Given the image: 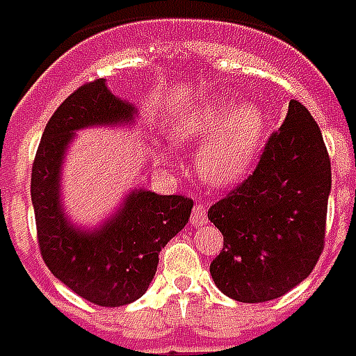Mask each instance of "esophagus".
<instances>
[{"instance_id": "1", "label": "esophagus", "mask_w": 356, "mask_h": 356, "mask_svg": "<svg viewBox=\"0 0 356 356\" xmlns=\"http://www.w3.org/2000/svg\"><path fill=\"white\" fill-rule=\"evenodd\" d=\"M190 222L193 224V226H199V224L207 222V209L201 205V203H195V205H193V209H191Z\"/></svg>"}]
</instances>
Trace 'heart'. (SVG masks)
Segmentation results:
<instances>
[{"mask_svg":"<svg viewBox=\"0 0 356 356\" xmlns=\"http://www.w3.org/2000/svg\"><path fill=\"white\" fill-rule=\"evenodd\" d=\"M264 132V113L253 103L236 109L230 103L207 102L176 120L174 136L180 142H203L197 170L214 186L239 182L253 165Z\"/></svg>","mask_w":356,"mask_h":356,"instance_id":"heart-1","label":"heart"}]
</instances>
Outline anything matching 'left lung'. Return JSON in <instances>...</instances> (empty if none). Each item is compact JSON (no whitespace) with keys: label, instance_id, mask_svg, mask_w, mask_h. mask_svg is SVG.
<instances>
[{"label":"left lung","instance_id":"1","mask_svg":"<svg viewBox=\"0 0 356 356\" xmlns=\"http://www.w3.org/2000/svg\"><path fill=\"white\" fill-rule=\"evenodd\" d=\"M330 188L322 132L293 99L253 172L209 209L224 236L211 263L216 287L241 303H264L301 284L324 249Z\"/></svg>","mask_w":356,"mask_h":356}]
</instances>
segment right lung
<instances>
[{
    "instance_id": "right-lung-1",
    "label": "right lung",
    "mask_w": 356,
    "mask_h": 356,
    "mask_svg": "<svg viewBox=\"0 0 356 356\" xmlns=\"http://www.w3.org/2000/svg\"><path fill=\"white\" fill-rule=\"evenodd\" d=\"M134 113L103 78L86 82L53 113L32 163L30 193L42 259L55 278L99 307L128 305L147 291L161 249L186 226L193 207L186 195L136 190L99 230L69 224L59 201V178L72 134L84 126L130 122Z\"/></svg>"
}]
</instances>
